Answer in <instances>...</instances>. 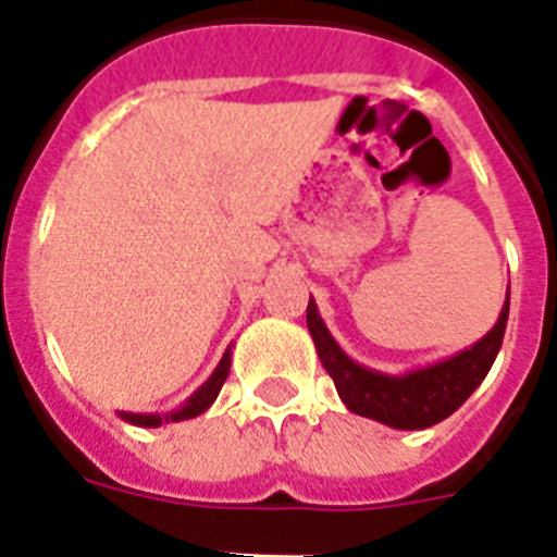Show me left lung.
Segmentation results:
<instances>
[{
  "instance_id": "1",
  "label": "left lung",
  "mask_w": 557,
  "mask_h": 557,
  "mask_svg": "<svg viewBox=\"0 0 557 557\" xmlns=\"http://www.w3.org/2000/svg\"><path fill=\"white\" fill-rule=\"evenodd\" d=\"M508 309L510 289L499 321L485 337L444 362L418 368V371L401 373V376L371 371V368L354 362L334 343L314 301H309L307 307V326L314 339V348H318V357L329 376L334 379V387L348 410L382 421L393 430H426V426L449 418L480 387L482 379L488 376L502 348L505 326H508Z\"/></svg>"
}]
</instances>
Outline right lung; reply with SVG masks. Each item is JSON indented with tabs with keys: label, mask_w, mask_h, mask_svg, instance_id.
<instances>
[{
	"label": "right lung",
	"mask_w": 557,
	"mask_h": 557,
	"mask_svg": "<svg viewBox=\"0 0 557 557\" xmlns=\"http://www.w3.org/2000/svg\"><path fill=\"white\" fill-rule=\"evenodd\" d=\"M228 371H231V346H228V351L223 354V359H220V366L214 368V373L206 379L198 391L186 398L178 410L166 412V416H156V412H120V416L125 418L127 424H136V426H161V424H170V421L175 424V421H186V418L200 416V412H206L211 405H214V398H218V393H220V387H223Z\"/></svg>",
	"instance_id": "add662e5"
}]
</instances>
